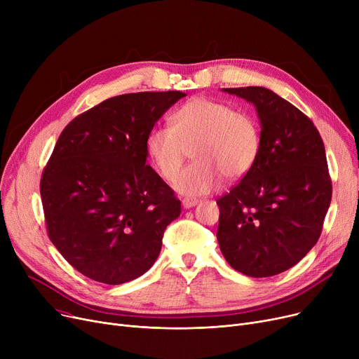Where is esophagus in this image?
Instances as JSON below:
<instances>
[{
  "label": "esophagus",
  "instance_id": "34e87169",
  "mask_svg": "<svg viewBox=\"0 0 359 359\" xmlns=\"http://www.w3.org/2000/svg\"><path fill=\"white\" fill-rule=\"evenodd\" d=\"M196 203H198V199H196V198H184V199L182 201L183 208H186V210L192 208V206H195Z\"/></svg>",
  "mask_w": 359,
  "mask_h": 359
}]
</instances>
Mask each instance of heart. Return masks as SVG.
I'll list each match as a JSON object with an SVG mask.
<instances>
[{
    "label": "heart",
    "instance_id": "heart-1",
    "mask_svg": "<svg viewBox=\"0 0 359 359\" xmlns=\"http://www.w3.org/2000/svg\"><path fill=\"white\" fill-rule=\"evenodd\" d=\"M173 126L149 130L145 148L158 173L172 180L192 147L196 161L175 179L183 195L214 191L221 177L238 179L255 165L260 151V130L248 111L208 97H195L172 116Z\"/></svg>",
    "mask_w": 359,
    "mask_h": 359
}]
</instances>
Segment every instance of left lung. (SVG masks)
Segmentation results:
<instances>
[{
    "mask_svg": "<svg viewBox=\"0 0 359 359\" xmlns=\"http://www.w3.org/2000/svg\"><path fill=\"white\" fill-rule=\"evenodd\" d=\"M222 90L255 104L262 130L255 165L217 201L219 249L236 271L273 276L297 265L322 234L332 201L325 144L304 113L272 90Z\"/></svg>",
    "mask_w": 359,
    "mask_h": 359,
    "instance_id": "8db88e82",
    "label": "left lung"
}]
</instances>
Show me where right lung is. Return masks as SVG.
<instances>
[{"instance_id":"obj_1","label":"right lung","mask_w":359,"mask_h":359,"mask_svg":"<svg viewBox=\"0 0 359 359\" xmlns=\"http://www.w3.org/2000/svg\"><path fill=\"white\" fill-rule=\"evenodd\" d=\"M182 91L110 97L72 119L43 170L48 236L84 276L119 285L160 255L180 201L147 163V137Z\"/></svg>"}]
</instances>
